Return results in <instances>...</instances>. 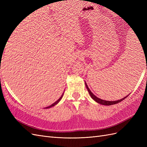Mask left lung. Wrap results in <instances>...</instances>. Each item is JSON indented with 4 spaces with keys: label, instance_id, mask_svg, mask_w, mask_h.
Wrapping results in <instances>:
<instances>
[{
    "label": "left lung",
    "instance_id": "left-lung-1",
    "mask_svg": "<svg viewBox=\"0 0 147 147\" xmlns=\"http://www.w3.org/2000/svg\"><path fill=\"white\" fill-rule=\"evenodd\" d=\"M84 83H85L86 87V88H87V90H88V92H89V94H90V96L91 97V98H92L93 100H95L96 102H97V103H99V104H102V105H114V104H118V103H119V102H121L122 100H123L124 99H125L126 98V97H127L129 95H129L126 96V97H123V98H122V99H121L118 100H115V101H108V100H102V99L99 98V97H96L94 94H93V93L90 91V89H89V88H88V85H87L86 83L85 82H84Z\"/></svg>",
    "mask_w": 147,
    "mask_h": 147
}]
</instances>
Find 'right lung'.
I'll use <instances>...</instances> for the list:
<instances>
[{
	"label": "right lung",
	"mask_w": 147,
	"mask_h": 147,
	"mask_svg": "<svg viewBox=\"0 0 147 147\" xmlns=\"http://www.w3.org/2000/svg\"><path fill=\"white\" fill-rule=\"evenodd\" d=\"M64 92L63 93V94H62V96H61V97H60V98L58 99V100H57V101H56L55 102V103H53V104H51V105H50V106H48V107H45V108H44V109H49V108H51V107H53V106H55V105H56L57 104H58L59 103V101L61 100V99L62 98H63V95H64Z\"/></svg>",
	"instance_id": "add662e5"
}]
</instances>
